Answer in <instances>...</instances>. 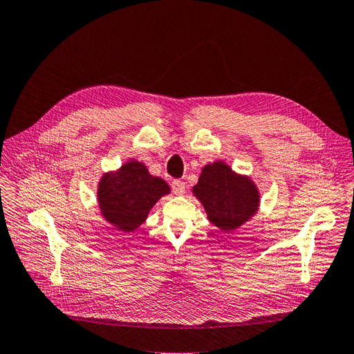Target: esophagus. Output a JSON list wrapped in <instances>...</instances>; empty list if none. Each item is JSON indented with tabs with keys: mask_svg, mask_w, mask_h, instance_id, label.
Masks as SVG:
<instances>
[{
	"mask_svg": "<svg viewBox=\"0 0 354 354\" xmlns=\"http://www.w3.org/2000/svg\"><path fill=\"white\" fill-rule=\"evenodd\" d=\"M171 187H173V192H174L176 195L185 194V189H186L185 181H181V180H174L173 185H171Z\"/></svg>",
	"mask_w": 354,
	"mask_h": 354,
	"instance_id": "obj_1",
	"label": "esophagus"
}]
</instances>
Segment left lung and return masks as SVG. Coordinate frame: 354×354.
Here are the masks:
<instances>
[{
  "label": "left lung",
  "mask_w": 354,
  "mask_h": 354,
  "mask_svg": "<svg viewBox=\"0 0 354 354\" xmlns=\"http://www.w3.org/2000/svg\"><path fill=\"white\" fill-rule=\"evenodd\" d=\"M194 194L203 203L209 222L222 231L241 226L259 207V192L253 181L235 174L223 162L204 167Z\"/></svg>",
  "instance_id": "obj_1"
}]
</instances>
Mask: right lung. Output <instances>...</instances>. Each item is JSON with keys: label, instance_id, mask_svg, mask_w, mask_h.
Masks as SVG:
<instances>
[{"label": "right lung", "instance_id": "right-lung-1", "mask_svg": "<svg viewBox=\"0 0 354 354\" xmlns=\"http://www.w3.org/2000/svg\"><path fill=\"white\" fill-rule=\"evenodd\" d=\"M169 194V186L149 174L138 160H131L118 173L106 174L98 186L102 216L119 231L131 232L147 218L156 201Z\"/></svg>", "mask_w": 354, "mask_h": 354}]
</instances>
